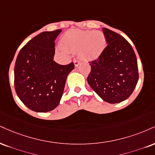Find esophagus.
<instances>
[{
    "label": "esophagus",
    "instance_id": "34e87169",
    "mask_svg": "<svg viewBox=\"0 0 155 155\" xmlns=\"http://www.w3.org/2000/svg\"><path fill=\"white\" fill-rule=\"evenodd\" d=\"M74 66L75 67H77L79 66V65L81 64V61H78V60H75V61H74Z\"/></svg>",
    "mask_w": 155,
    "mask_h": 155
}]
</instances>
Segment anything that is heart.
<instances>
[{"mask_svg":"<svg viewBox=\"0 0 155 155\" xmlns=\"http://www.w3.org/2000/svg\"><path fill=\"white\" fill-rule=\"evenodd\" d=\"M105 45V36L100 31L73 30L67 33L62 40V46L65 49L79 50V57L84 60L98 58Z\"/></svg>","mask_w":155,"mask_h":155,"instance_id":"1","label":"heart"}]
</instances>
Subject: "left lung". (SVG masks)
Returning a JSON list of instances; mask_svg holds the SVG:
<instances>
[{
  "label": "left lung",
  "instance_id": "1",
  "mask_svg": "<svg viewBox=\"0 0 155 155\" xmlns=\"http://www.w3.org/2000/svg\"><path fill=\"white\" fill-rule=\"evenodd\" d=\"M107 45L90 61L88 84L104 101L118 103L134 92L139 80L137 59L129 42L118 33L102 28Z\"/></svg>",
  "mask_w": 155,
  "mask_h": 155
}]
</instances>
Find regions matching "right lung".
I'll return each mask as SVG.
<instances>
[{
	"instance_id": "1",
	"label": "right lung",
	"mask_w": 155,
	"mask_h": 155,
	"mask_svg": "<svg viewBox=\"0 0 155 155\" xmlns=\"http://www.w3.org/2000/svg\"><path fill=\"white\" fill-rule=\"evenodd\" d=\"M61 29L43 31L21 48L14 67L15 90L31 110L45 113L59 105L66 78L74 63L60 65L53 61L55 40Z\"/></svg>"
}]
</instances>
